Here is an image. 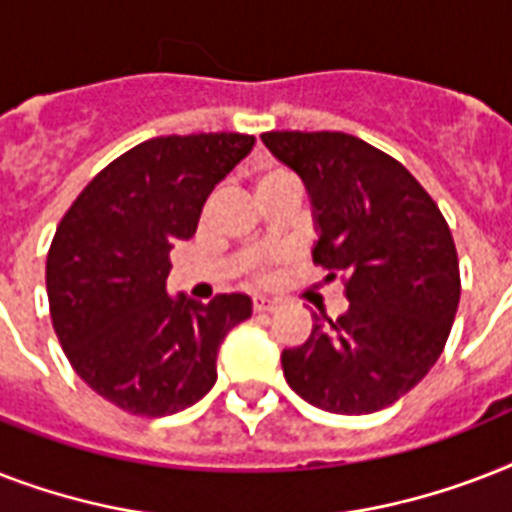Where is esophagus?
<instances>
[{
	"label": "esophagus",
	"mask_w": 512,
	"mask_h": 512,
	"mask_svg": "<svg viewBox=\"0 0 512 512\" xmlns=\"http://www.w3.org/2000/svg\"><path fill=\"white\" fill-rule=\"evenodd\" d=\"M252 308H255V313H271V311H276V300L257 295L255 300H252Z\"/></svg>",
	"instance_id": "esophagus-1"
}]
</instances>
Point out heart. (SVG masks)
I'll return each instance as SVG.
<instances>
[{
	"label": "heart",
	"instance_id": "heart-1",
	"mask_svg": "<svg viewBox=\"0 0 512 512\" xmlns=\"http://www.w3.org/2000/svg\"><path fill=\"white\" fill-rule=\"evenodd\" d=\"M284 180H295V177L289 175L287 170H279V167H276V170L263 172V175L257 177V191H260V188H268V185L273 183H284Z\"/></svg>",
	"mask_w": 512,
	"mask_h": 512
}]
</instances>
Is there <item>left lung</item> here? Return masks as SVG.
Listing matches in <instances>:
<instances>
[{"label": "left lung", "mask_w": 512, "mask_h": 512, "mask_svg": "<svg viewBox=\"0 0 512 512\" xmlns=\"http://www.w3.org/2000/svg\"><path fill=\"white\" fill-rule=\"evenodd\" d=\"M311 196L313 263L345 281L348 311L281 353L289 388L332 414H372L436 364L460 305L449 225L404 164L345 132H265Z\"/></svg>", "instance_id": "obj_1"}]
</instances>
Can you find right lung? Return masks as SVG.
<instances>
[{
	"instance_id": "add662e5",
	"label": "right lung",
	"mask_w": 512,
	"mask_h": 512,
	"mask_svg": "<svg viewBox=\"0 0 512 512\" xmlns=\"http://www.w3.org/2000/svg\"><path fill=\"white\" fill-rule=\"evenodd\" d=\"M239 132L151 138L92 177L47 252L55 335L98 396L138 417L204 398L217 350L252 316L247 295H167L170 252L196 233L204 201L252 151Z\"/></svg>"
}]
</instances>
